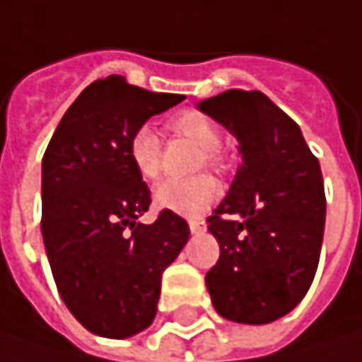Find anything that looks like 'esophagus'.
Listing matches in <instances>:
<instances>
[{"label":"esophagus","mask_w":362,"mask_h":362,"mask_svg":"<svg viewBox=\"0 0 362 362\" xmlns=\"http://www.w3.org/2000/svg\"><path fill=\"white\" fill-rule=\"evenodd\" d=\"M188 228H190L192 234H201V232H205V221L203 219H190Z\"/></svg>","instance_id":"esophagus-1"}]
</instances>
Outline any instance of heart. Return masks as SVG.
I'll return each instance as SVG.
<instances>
[{
    "label": "heart",
    "instance_id": "heart-1",
    "mask_svg": "<svg viewBox=\"0 0 362 362\" xmlns=\"http://www.w3.org/2000/svg\"><path fill=\"white\" fill-rule=\"evenodd\" d=\"M174 130L184 139L203 148V159L207 165L221 168L223 159L219 155L221 134L214 122L201 112H182L172 122ZM128 155L141 178L155 180L161 172V147L155 130L141 126L128 143ZM221 194V186L211 174H197L190 178H168L157 184L153 201L157 207L174 211L186 217L203 215Z\"/></svg>",
    "mask_w": 362,
    "mask_h": 362
}]
</instances>
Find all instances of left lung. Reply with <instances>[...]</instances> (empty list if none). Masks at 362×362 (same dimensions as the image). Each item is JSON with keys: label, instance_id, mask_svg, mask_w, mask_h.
Instances as JSON below:
<instances>
[{"label": "left lung", "instance_id": "obj_1", "mask_svg": "<svg viewBox=\"0 0 362 362\" xmlns=\"http://www.w3.org/2000/svg\"><path fill=\"white\" fill-rule=\"evenodd\" d=\"M238 141L240 168L209 232L219 261L205 276L223 319L263 325L290 313L317 272L325 192L298 124L259 90L230 88L197 105Z\"/></svg>", "mask_w": 362, "mask_h": 362}]
</instances>
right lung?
Here are the masks:
<instances>
[{
    "instance_id": "obj_1",
    "label": "right lung",
    "mask_w": 362,
    "mask_h": 362,
    "mask_svg": "<svg viewBox=\"0 0 362 362\" xmlns=\"http://www.w3.org/2000/svg\"><path fill=\"white\" fill-rule=\"evenodd\" d=\"M184 101L107 76L88 84L51 136L41 172V232L59 296L84 327L103 338H130L155 319L161 274L190 230L163 209L139 217L151 190L134 170L128 143L147 122Z\"/></svg>"
}]
</instances>
